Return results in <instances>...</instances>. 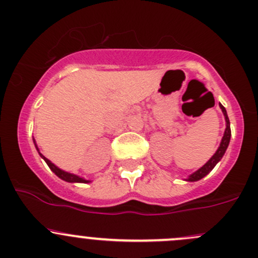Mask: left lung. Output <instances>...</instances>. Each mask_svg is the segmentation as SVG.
I'll use <instances>...</instances> for the list:
<instances>
[{"label": "left lung", "instance_id": "8db88e82", "mask_svg": "<svg viewBox=\"0 0 258 258\" xmlns=\"http://www.w3.org/2000/svg\"><path fill=\"white\" fill-rule=\"evenodd\" d=\"M220 107H221V110H222V113H224V116H225V120H226V130H225L224 137H222V140H221L220 147L218 148L216 153L214 154V156L211 157V158L207 162V164L203 165V167L200 168L199 170H197V172L193 173V174H191L190 177L188 178L189 181L199 180V179L204 178L209 172H211V170H213V168L216 165V163H218V162L222 158V156H224V154H225V151H226L227 146H229L230 137H231V128H230V121H229V117H227V112H226V110H225V107L222 106L221 104H220Z\"/></svg>", "mask_w": 258, "mask_h": 258}]
</instances>
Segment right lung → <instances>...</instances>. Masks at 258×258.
<instances>
[{"label":"right lung","instance_id":"obj_1","mask_svg":"<svg viewBox=\"0 0 258 258\" xmlns=\"http://www.w3.org/2000/svg\"><path fill=\"white\" fill-rule=\"evenodd\" d=\"M37 150H38V148H37ZM39 154H40V153H39ZM40 156H42V154H40ZM42 157H43V159H44V161L47 162L48 167H49L50 169L53 170V172L55 173V174L58 175L59 178L63 179V180H65V181H70V183H88V180H85V179L78 177V175H75V174H72V173H68V172H64V170L59 169L58 167H55V165L51 163L49 159L45 158L44 156H42Z\"/></svg>","mask_w":258,"mask_h":258}]
</instances>
